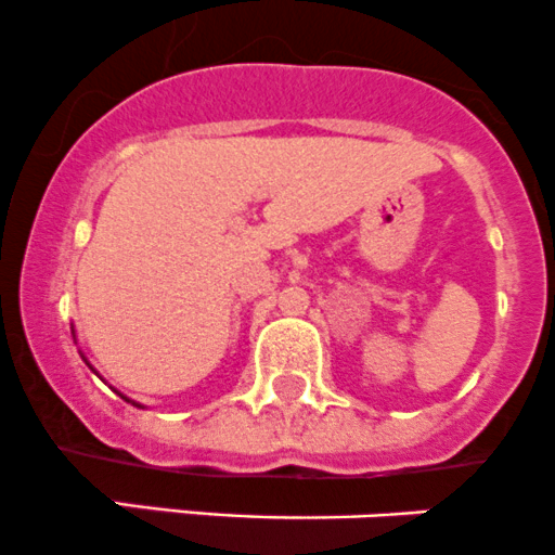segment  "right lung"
Wrapping results in <instances>:
<instances>
[{"label":"right lung","mask_w":555,"mask_h":555,"mask_svg":"<svg viewBox=\"0 0 555 555\" xmlns=\"http://www.w3.org/2000/svg\"><path fill=\"white\" fill-rule=\"evenodd\" d=\"M135 405H139V403H135Z\"/></svg>","instance_id":"right-lung-1"}]
</instances>
